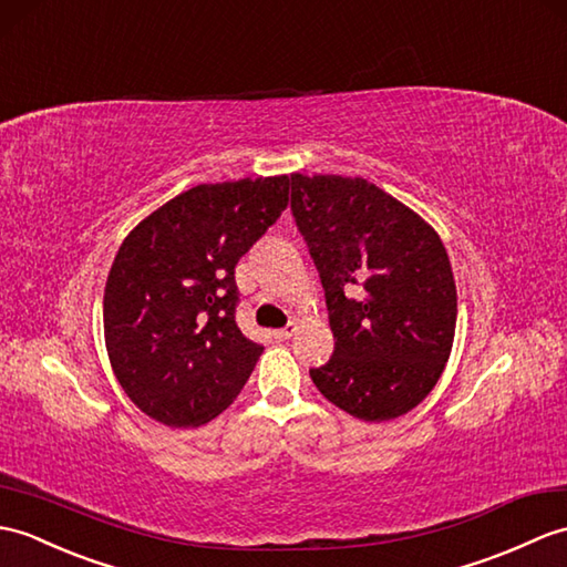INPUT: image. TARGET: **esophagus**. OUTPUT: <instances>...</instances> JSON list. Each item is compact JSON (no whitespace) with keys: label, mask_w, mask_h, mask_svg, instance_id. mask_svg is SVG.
<instances>
[{"label":"esophagus","mask_w":567,"mask_h":567,"mask_svg":"<svg viewBox=\"0 0 567 567\" xmlns=\"http://www.w3.org/2000/svg\"><path fill=\"white\" fill-rule=\"evenodd\" d=\"M295 331H297V323H287L285 328H278V331H272V336L278 338V340H287V338L295 336Z\"/></svg>","instance_id":"obj_1"}]
</instances>
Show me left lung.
<instances>
[{"label": "left lung", "mask_w": 567, "mask_h": 567, "mask_svg": "<svg viewBox=\"0 0 567 567\" xmlns=\"http://www.w3.org/2000/svg\"><path fill=\"white\" fill-rule=\"evenodd\" d=\"M292 215L326 292L333 358L309 370L354 417L405 415L437 384L456 328V285L430 224L374 183L292 174Z\"/></svg>", "instance_id": "1"}]
</instances>
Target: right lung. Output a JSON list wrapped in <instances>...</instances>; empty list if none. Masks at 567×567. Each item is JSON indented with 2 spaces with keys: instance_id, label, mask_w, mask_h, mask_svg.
Returning <instances> with one entry per match:
<instances>
[{
  "instance_id": "obj_1",
  "label": "right lung",
  "mask_w": 567,
  "mask_h": 567,
  "mask_svg": "<svg viewBox=\"0 0 567 567\" xmlns=\"http://www.w3.org/2000/svg\"><path fill=\"white\" fill-rule=\"evenodd\" d=\"M289 200V176L203 183L125 236L103 295L111 367L142 413L168 427L217 417L262 346L236 326L234 268Z\"/></svg>"
}]
</instances>
